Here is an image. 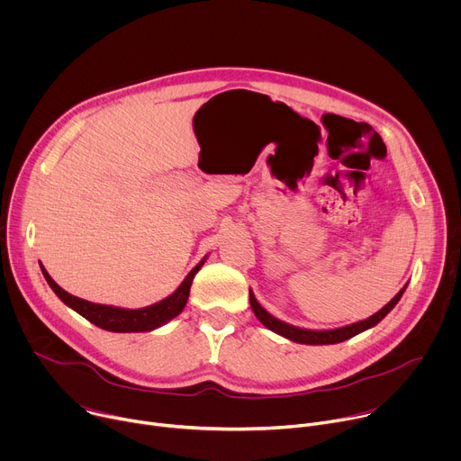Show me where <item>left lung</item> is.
<instances>
[{
  "mask_svg": "<svg viewBox=\"0 0 461 461\" xmlns=\"http://www.w3.org/2000/svg\"><path fill=\"white\" fill-rule=\"evenodd\" d=\"M405 288H407V286H405ZM405 288H402L396 297H393L388 304H384V306H383L377 313H374L372 317H368V319H365V321H359V322H354V324H348V326H343V328H336V330H321V332H319V330H304V328H297V326H292V324H288V322H283V321L276 319L274 315H270L265 308H262V306L257 303V299H255V295H253L251 292H249V304H251V310H253V313L257 315V319H258L262 324H265V326H268L270 330L277 332V334L283 336V338H288V339H292V341H295V343H304V345H336V343L347 341V339H350V338H354V336L365 332L366 328L375 326L393 306L398 304V301L402 299Z\"/></svg>",
  "mask_w": 461,
  "mask_h": 461,
  "instance_id": "obj_1",
  "label": "left lung"
}]
</instances>
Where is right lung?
<instances>
[{
  "label": "right lung",
  "mask_w": 461,
  "mask_h": 461,
  "mask_svg": "<svg viewBox=\"0 0 461 461\" xmlns=\"http://www.w3.org/2000/svg\"><path fill=\"white\" fill-rule=\"evenodd\" d=\"M204 265V260H201L196 265L187 277L182 281V285L164 301L151 304L148 308H140V310H123V308H114V306H105V304H95L89 303L86 299L75 297L71 294L65 292L63 288H59L50 276L45 272V268L41 267L43 277L49 283V286L54 290V294L68 304L73 310H77L80 315H84L87 321H91L93 324L104 328V330L109 332H148L153 330V328L167 322L169 319H173L175 315H178L189 297V288L193 283L194 274L201 270V267Z\"/></svg>",
  "instance_id": "obj_1"
}]
</instances>
